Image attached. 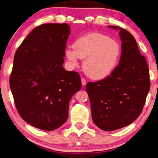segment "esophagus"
I'll return each instance as SVG.
<instances>
[{
	"label": "esophagus",
	"instance_id": "1",
	"mask_svg": "<svg viewBox=\"0 0 158 158\" xmlns=\"http://www.w3.org/2000/svg\"><path fill=\"white\" fill-rule=\"evenodd\" d=\"M81 84H82V86H85L86 85V81L85 79L81 78Z\"/></svg>",
	"mask_w": 158,
	"mask_h": 158
}]
</instances>
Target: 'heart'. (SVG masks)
<instances>
[{
	"label": "heart",
	"mask_w": 158,
	"mask_h": 158,
	"mask_svg": "<svg viewBox=\"0 0 158 158\" xmlns=\"http://www.w3.org/2000/svg\"><path fill=\"white\" fill-rule=\"evenodd\" d=\"M73 46L65 49L66 57L74 66L78 64L79 58L84 59V72L96 80L109 77L116 69L121 55L118 42L98 32L78 37Z\"/></svg>",
	"instance_id": "obj_1"
}]
</instances>
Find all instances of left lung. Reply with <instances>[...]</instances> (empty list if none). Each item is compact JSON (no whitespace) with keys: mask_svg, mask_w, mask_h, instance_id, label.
<instances>
[{"mask_svg":"<svg viewBox=\"0 0 158 158\" xmlns=\"http://www.w3.org/2000/svg\"><path fill=\"white\" fill-rule=\"evenodd\" d=\"M109 27L119 30V64L106 78L87 83L86 90L94 123L102 130L112 131L128 126L140 116L150 81L146 60L134 37L121 27Z\"/></svg>","mask_w":158,"mask_h":158,"instance_id":"left-lung-1","label":"left lung"}]
</instances>
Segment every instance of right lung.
I'll return each mask as SVG.
<instances>
[{"instance_id":"right-lung-1","label":"right lung","mask_w":158,"mask_h":158,"mask_svg":"<svg viewBox=\"0 0 158 158\" xmlns=\"http://www.w3.org/2000/svg\"><path fill=\"white\" fill-rule=\"evenodd\" d=\"M70 27L46 23L36 27L17 50L10 77L16 109L25 122L51 131L67 121L72 96L81 89L79 74L63 67Z\"/></svg>"}]
</instances>
